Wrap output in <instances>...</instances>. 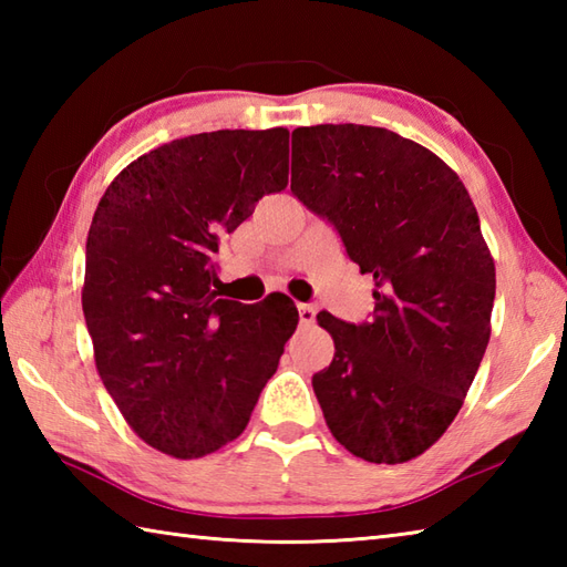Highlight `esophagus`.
I'll use <instances>...</instances> for the list:
<instances>
[{
    "instance_id": "esophagus-1",
    "label": "esophagus",
    "mask_w": 567,
    "mask_h": 567,
    "mask_svg": "<svg viewBox=\"0 0 567 567\" xmlns=\"http://www.w3.org/2000/svg\"><path fill=\"white\" fill-rule=\"evenodd\" d=\"M297 311H299V321H302V323H315L317 321V307L315 305L299 302Z\"/></svg>"
}]
</instances>
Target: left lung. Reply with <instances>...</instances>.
<instances>
[{
  "label": "left lung",
  "mask_w": 567,
  "mask_h": 567,
  "mask_svg": "<svg viewBox=\"0 0 567 567\" xmlns=\"http://www.w3.org/2000/svg\"><path fill=\"white\" fill-rule=\"evenodd\" d=\"M290 189L375 280L368 321L317 317L336 346L311 378L323 419L368 463L412 461L451 426L489 341L495 262L475 204L431 151L360 124L295 128Z\"/></svg>",
  "instance_id": "1"
}]
</instances>
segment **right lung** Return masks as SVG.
Here are the masks:
<instances>
[{"label": "right lung", "mask_w": 567, "mask_h": 567, "mask_svg": "<svg viewBox=\"0 0 567 567\" xmlns=\"http://www.w3.org/2000/svg\"><path fill=\"white\" fill-rule=\"evenodd\" d=\"M290 131H212L155 148L106 187L82 311L106 392L138 436L202 457L244 433L299 315L216 299L214 252L287 187Z\"/></svg>", "instance_id": "obj_1"}]
</instances>
